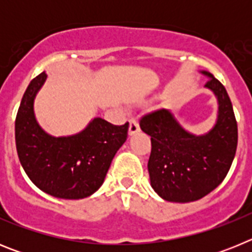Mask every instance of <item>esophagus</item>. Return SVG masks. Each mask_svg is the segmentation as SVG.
I'll return each instance as SVG.
<instances>
[{"label": "esophagus", "mask_w": 252, "mask_h": 252, "mask_svg": "<svg viewBox=\"0 0 252 252\" xmlns=\"http://www.w3.org/2000/svg\"><path fill=\"white\" fill-rule=\"evenodd\" d=\"M139 131H140L139 122H137L135 119H131L130 120V127H128V133H130V135H135V133L139 132Z\"/></svg>", "instance_id": "34e87169"}]
</instances>
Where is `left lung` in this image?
Returning <instances> with one entry per match:
<instances>
[{
    "label": "left lung",
    "instance_id": "8db88e82",
    "mask_svg": "<svg viewBox=\"0 0 252 252\" xmlns=\"http://www.w3.org/2000/svg\"><path fill=\"white\" fill-rule=\"evenodd\" d=\"M201 73L206 77L204 87L218 102L217 120L208 132H188L165 108L140 120L141 130L151 136V187L169 202L198 201L212 192L226 178L237 148V122L226 88L209 72Z\"/></svg>",
    "mask_w": 252,
    "mask_h": 252
}]
</instances>
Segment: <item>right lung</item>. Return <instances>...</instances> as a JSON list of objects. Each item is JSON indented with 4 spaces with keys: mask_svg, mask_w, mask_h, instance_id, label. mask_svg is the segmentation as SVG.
I'll return each instance as SVG.
<instances>
[{
    "mask_svg": "<svg viewBox=\"0 0 252 252\" xmlns=\"http://www.w3.org/2000/svg\"><path fill=\"white\" fill-rule=\"evenodd\" d=\"M43 72L30 82L15 121L16 150L30 180L48 194L63 199L90 197L103 184L116 153L127 139L122 126L95 117L81 132L55 137L40 127L34 101L46 81Z\"/></svg>",
    "mask_w": 252,
    "mask_h": 252,
    "instance_id": "add662e5",
    "label": "right lung"
}]
</instances>
